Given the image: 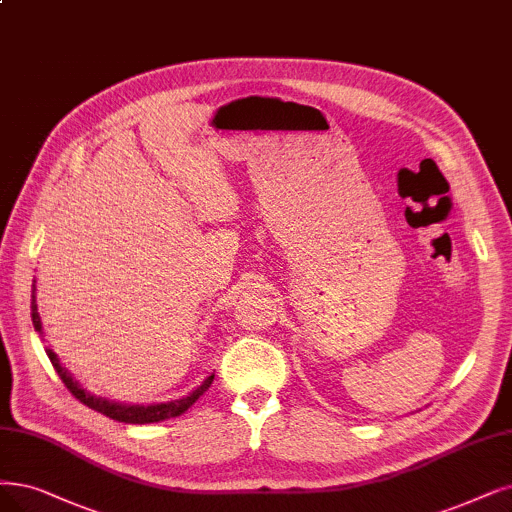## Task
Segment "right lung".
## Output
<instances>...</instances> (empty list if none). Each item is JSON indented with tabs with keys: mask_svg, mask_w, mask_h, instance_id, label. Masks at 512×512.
I'll list each match as a JSON object with an SVG mask.
<instances>
[{
	"mask_svg": "<svg viewBox=\"0 0 512 512\" xmlns=\"http://www.w3.org/2000/svg\"><path fill=\"white\" fill-rule=\"evenodd\" d=\"M31 319H33V327L35 332L39 336H44V327H42V317H39L37 313V290H35V281H33V290H31ZM54 370L58 372L60 380L65 382V386L69 388V391L73 393V397H77L81 403L92 407L94 412H100L105 414L107 418L111 420H117V422H126V424H151V422H161V420H168V418H176L180 414H185L189 407L208 391L212 380H214V374L208 376L206 380H203L193 393H189L187 397L182 399H174V401H166V403H149V405H134V403H121V401H111V399H105V397H96L92 395L90 391H86L84 386H81L73 376L71 372L67 370V367L60 363L58 355L54 351H46Z\"/></svg>",
	"mask_w": 512,
	"mask_h": 512,
	"instance_id": "obj_1",
	"label": "right lung"
}]
</instances>
